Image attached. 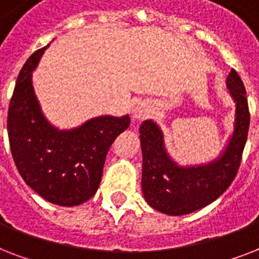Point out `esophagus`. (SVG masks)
<instances>
[{
    "label": "esophagus",
    "instance_id": "esophagus-1",
    "mask_svg": "<svg viewBox=\"0 0 259 259\" xmlns=\"http://www.w3.org/2000/svg\"><path fill=\"white\" fill-rule=\"evenodd\" d=\"M150 114V109L149 106L146 105V103H138L133 110V118L136 119H144Z\"/></svg>",
    "mask_w": 259,
    "mask_h": 259
}]
</instances>
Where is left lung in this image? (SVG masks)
I'll return each instance as SVG.
<instances>
[{"label": "left lung", "instance_id": "1", "mask_svg": "<svg viewBox=\"0 0 259 259\" xmlns=\"http://www.w3.org/2000/svg\"><path fill=\"white\" fill-rule=\"evenodd\" d=\"M227 89L235 102V126L226 150L205 165L180 166L168 156L161 130L153 121L142 122V192L150 207L166 215H185L217 200L237 176L250 125L246 90L231 70Z\"/></svg>", "mask_w": 259, "mask_h": 259}]
</instances>
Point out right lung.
<instances>
[{
	"label": "right lung",
	"instance_id": "obj_1",
	"mask_svg": "<svg viewBox=\"0 0 259 259\" xmlns=\"http://www.w3.org/2000/svg\"><path fill=\"white\" fill-rule=\"evenodd\" d=\"M47 47L30 55L18 74L8 111L10 152L34 192L54 204L74 207L95 195L106 154L114 140L129 127L130 118L103 115L71 130L51 125L32 86V71Z\"/></svg>",
	"mask_w": 259,
	"mask_h": 259
}]
</instances>
